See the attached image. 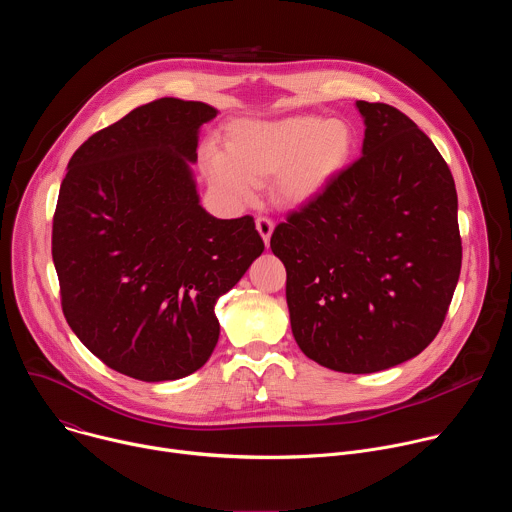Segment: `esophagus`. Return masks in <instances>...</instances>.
Masks as SVG:
<instances>
[{"mask_svg":"<svg viewBox=\"0 0 512 512\" xmlns=\"http://www.w3.org/2000/svg\"><path fill=\"white\" fill-rule=\"evenodd\" d=\"M255 227H257V231H259L261 239L265 241V245H269V239H271V233H273V227H275L271 218H267V216H257V218H255Z\"/></svg>","mask_w":512,"mask_h":512,"instance_id":"esophagus-1","label":"esophagus"}]
</instances>
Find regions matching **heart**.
<instances>
[{
    "instance_id": "1",
    "label": "heart",
    "mask_w": 512,
    "mask_h": 512,
    "mask_svg": "<svg viewBox=\"0 0 512 512\" xmlns=\"http://www.w3.org/2000/svg\"><path fill=\"white\" fill-rule=\"evenodd\" d=\"M354 141L350 123L336 117L241 119L227 129V152L208 145L202 164L233 202H249L257 184L273 175L271 194L279 204L308 206L346 168Z\"/></svg>"
}]
</instances>
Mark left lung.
Instances as JSON below:
<instances>
[{"label":"left lung","instance_id":"1","mask_svg":"<svg viewBox=\"0 0 512 512\" xmlns=\"http://www.w3.org/2000/svg\"><path fill=\"white\" fill-rule=\"evenodd\" d=\"M362 156L271 235L291 332L326 369L367 375L440 332L462 267L458 194L431 139L399 109L356 101Z\"/></svg>","mask_w":512,"mask_h":512}]
</instances>
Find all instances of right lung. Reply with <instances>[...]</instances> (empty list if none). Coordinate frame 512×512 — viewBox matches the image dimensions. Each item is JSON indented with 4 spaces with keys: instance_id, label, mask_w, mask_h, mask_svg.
<instances>
[{
    "instance_id": "obj_1",
    "label": "right lung",
    "mask_w": 512,
    "mask_h": 512,
    "mask_svg": "<svg viewBox=\"0 0 512 512\" xmlns=\"http://www.w3.org/2000/svg\"><path fill=\"white\" fill-rule=\"evenodd\" d=\"M164 97L91 135L68 162L52 225L62 312L109 369L145 383L192 375L221 326L214 304L265 245L247 214L200 206L192 164L216 117Z\"/></svg>"
}]
</instances>
